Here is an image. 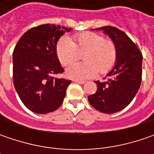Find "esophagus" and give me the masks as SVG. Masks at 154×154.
Wrapping results in <instances>:
<instances>
[{
	"mask_svg": "<svg viewBox=\"0 0 154 154\" xmlns=\"http://www.w3.org/2000/svg\"><path fill=\"white\" fill-rule=\"evenodd\" d=\"M75 83H79V84H85L86 83V81H84V80H74Z\"/></svg>",
	"mask_w": 154,
	"mask_h": 154,
	"instance_id": "1",
	"label": "esophagus"
}]
</instances>
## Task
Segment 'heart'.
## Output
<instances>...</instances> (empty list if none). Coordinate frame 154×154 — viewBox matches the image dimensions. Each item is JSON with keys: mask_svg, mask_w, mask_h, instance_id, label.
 <instances>
[{"mask_svg": "<svg viewBox=\"0 0 154 154\" xmlns=\"http://www.w3.org/2000/svg\"><path fill=\"white\" fill-rule=\"evenodd\" d=\"M73 42L68 37L58 40L56 52L63 66L76 62L83 55V63L70 65L66 76L70 79L84 80L95 77L98 72L105 74L114 68L117 61V47L110 39H105L95 32H83L74 37Z\"/></svg>", "mask_w": 154, "mask_h": 154, "instance_id": "1", "label": "heart"}]
</instances>
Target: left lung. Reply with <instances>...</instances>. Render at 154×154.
<instances>
[{"mask_svg":"<svg viewBox=\"0 0 154 154\" xmlns=\"http://www.w3.org/2000/svg\"><path fill=\"white\" fill-rule=\"evenodd\" d=\"M103 30L117 47V61L103 81H95L97 92L88 101L98 111L112 114L126 108L139 90L142 75V54L136 45L122 31L113 26Z\"/></svg>","mask_w":154,"mask_h":154,"instance_id":"left-lung-1","label":"left lung"}]
</instances>
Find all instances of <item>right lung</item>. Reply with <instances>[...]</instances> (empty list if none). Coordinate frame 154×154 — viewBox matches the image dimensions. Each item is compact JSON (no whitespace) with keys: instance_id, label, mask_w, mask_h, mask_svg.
I'll return each mask as SVG.
<instances>
[{"instance_id":"add662e5","label":"right lung","mask_w":154,"mask_h":154,"mask_svg":"<svg viewBox=\"0 0 154 154\" xmlns=\"http://www.w3.org/2000/svg\"><path fill=\"white\" fill-rule=\"evenodd\" d=\"M71 28L45 24L31 28L18 41L13 53L15 90L27 109L38 114L57 109L70 80L55 75L64 69L57 58V41Z\"/></svg>"}]
</instances>
